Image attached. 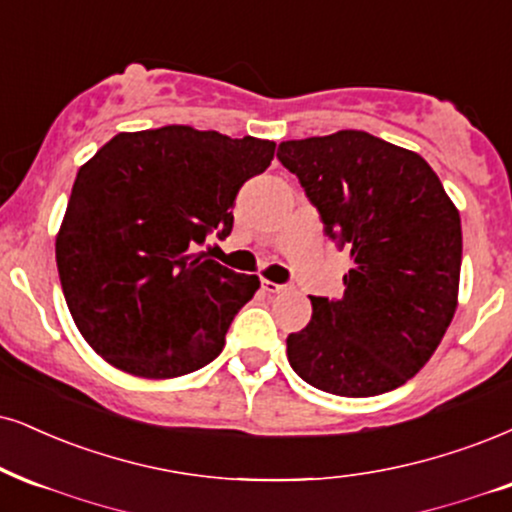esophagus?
<instances>
[{
  "instance_id": "1",
  "label": "esophagus",
  "mask_w": 512,
  "mask_h": 512,
  "mask_svg": "<svg viewBox=\"0 0 512 512\" xmlns=\"http://www.w3.org/2000/svg\"><path fill=\"white\" fill-rule=\"evenodd\" d=\"M261 289L266 294H280V292H287V285H277V282H270V280H263L261 282Z\"/></svg>"
}]
</instances>
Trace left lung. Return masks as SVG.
<instances>
[{
	"mask_svg": "<svg viewBox=\"0 0 512 512\" xmlns=\"http://www.w3.org/2000/svg\"><path fill=\"white\" fill-rule=\"evenodd\" d=\"M325 232L351 249L344 296H311L287 337L296 375L337 396H377L432 358L458 306L460 213L430 163L363 130L282 142Z\"/></svg>",
	"mask_w": 512,
	"mask_h": 512,
	"instance_id": "1",
	"label": "left lung"
}]
</instances>
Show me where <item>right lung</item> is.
<instances>
[{
    "instance_id": "obj_1",
    "label": "right lung",
    "mask_w": 512,
    "mask_h": 512,
    "mask_svg": "<svg viewBox=\"0 0 512 512\" xmlns=\"http://www.w3.org/2000/svg\"><path fill=\"white\" fill-rule=\"evenodd\" d=\"M275 142L189 125L118 132L73 182L56 268L85 342L113 368L170 380L204 368L256 289L197 249L227 237L239 187Z\"/></svg>"
}]
</instances>
